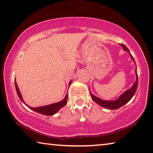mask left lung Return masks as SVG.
I'll return each instance as SVG.
<instances>
[{
	"mask_svg": "<svg viewBox=\"0 0 153 153\" xmlns=\"http://www.w3.org/2000/svg\"><path fill=\"white\" fill-rule=\"evenodd\" d=\"M125 51H127L129 53H130V55L131 56V58L132 59V60H134V59L132 56L131 55V54L130 53V51L128 49V48L126 47L125 45H122ZM135 73L137 74V80L136 82H135L134 84L132 86V87L129 89V90L125 91V93H124L122 95H120L119 97V99L116 100H104L99 99L97 97H95L94 95H93V94L91 93V96L92 97V99H93L95 102H97L98 105H100L102 107H105L107 109H117L120 107H121L122 106H123L124 105H125L126 102H128L129 100H130L132 97L134 96V94L136 93L137 86H138V74L137 73V68L135 70Z\"/></svg>",
	"mask_w": 153,
	"mask_h": 153,
	"instance_id": "left-lung-1",
	"label": "left lung"
}]
</instances>
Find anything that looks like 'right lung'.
Here are the masks:
<instances>
[{"label":"right lung","instance_id":"right-lung-1","mask_svg":"<svg viewBox=\"0 0 153 153\" xmlns=\"http://www.w3.org/2000/svg\"><path fill=\"white\" fill-rule=\"evenodd\" d=\"M71 81H70V82H69V85H71ZM15 88H16V93H17V94H18L19 99H21V100L22 102H24V101H23V100H22V98L21 97V93H20L19 89L18 88V86H17V84L16 82H15ZM67 98H68V95L67 94L66 95V97H65V99L62 100H61V101L52 104V105H49L47 106H40V107H37V108L30 107V106H28V105H26V104L25 105H27L28 108H30L31 110H33L36 112H39V113H41V114H45V115H48V116H50V115H53L54 114H55L56 112L59 111L60 108H61L62 107H63V106L66 105V104L67 103Z\"/></svg>","mask_w":153,"mask_h":153}]
</instances>
